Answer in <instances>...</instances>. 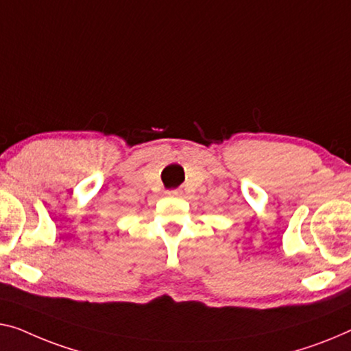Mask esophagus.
<instances>
[{"instance_id": "1", "label": "esophagus", "mask_w": 351, "mask_h": 351, "mask_svg": "<svg viewBox=\"0 0 351 351\" xmlns=\"http://www.w3.org/2000/svg\"><path fill=\"white\" fill-rule=\"evenodd\" d=\"M167 195H170V197H178V195H181V191H178V189L167 191Z\"/></svg>"}]
</instances>
